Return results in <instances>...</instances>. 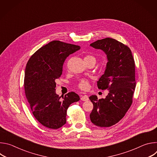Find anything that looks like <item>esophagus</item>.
I'll list each match as a JSON object with an SVG mask.
<instances>
[{
	"label": "esophagus",
	"instance_id": "esophagus-1",
	"mask_svg": "<svg viewBox=\"0 0 157 157\" xmlns=\"http://www.w3.org/2000/svg\"><path fill=\"white\" fill-rule=\"evenodd\" d=\"M81 101H87L89 100V98L87 95H83V96H81Z\"/></svg>",
	"mask_w": 157,
	"mask_h": 157
}]
</instances>
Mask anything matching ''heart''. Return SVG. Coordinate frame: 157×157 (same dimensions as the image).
Returning a JSON list of instances; mask_svg holds the SVG:
<instances>
[{
	"label": "heart",
	"instance_id": "1",
	"mask_svg": "<svg viewBox=\"0 0 157 157\" xmlns=\"http://www.w3.org/2000/svg\"><path fill=\"white\" fill-rule=\"evenodd\" d=\"M84 59H94V60H96L95 58L91 56V55L86 56L84 57ZM78 86L80 89H81V90L86 91L89 89V81L87 79H81L79 81L78 84Z\"/></svg>",
	"mask_w": 157,
	"mask_h": 157
}]
</instances>
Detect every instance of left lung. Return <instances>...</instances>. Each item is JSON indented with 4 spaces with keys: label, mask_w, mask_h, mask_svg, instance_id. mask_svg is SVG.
I'll use <instances>...</instances> for the list:
<instances>
[{
    "label": "left lung",
    "mask_w": 157,
    "mask_h": 157,
    "mask_svg": "<svg viewBox=\"0 0 157 157\" xmlns=\"http://www.w3.org/2000/svg\"><path fill=\"white\" fill-rule=\"evenodd\" d=\"M90 46L107 55L106 68L98 87L109 91L105 99H98L96 95L89 97L93 104L90 119L96 126L108 127L120 121L132 105L136 88L135 61L130 49L115 39L98 40Z\"/></svg>",
    "instance_id": "1"
}]
</instances>
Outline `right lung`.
<instances>
[{"label":"right lung","mask_w":157,"mask_h":157,"mask_svg":"<svg viewBox=\"0 0 157 157\" xmlns=\"http://www.w3.org/2000/svg\"><path fill=\"white\" fill-rule=\"evenodd\" d=\"M79 49L78 45L54 40L38 49L27 64L24 78L26 98L35 119L47 128L57 129L64 125L67 109L80 99L74 92L61 98L55 89V80L62 75L65 59Z\"/></svg>","instance_id":"obj_1"}]
</instances>
